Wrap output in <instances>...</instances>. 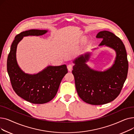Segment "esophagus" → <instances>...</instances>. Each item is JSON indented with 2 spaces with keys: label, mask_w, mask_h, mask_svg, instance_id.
Returning a JSON list of instances; mask_svg holds the SVG:
<instances>
[{
  "label": "esophagus",
  "mask_w": 134,
  "mask_h": 134,
  "mask_svg": "<svg viewBox=\"0 0 134 134\" xmlns=\"http://www.w3.org/2000/svg\"><path fill=\"white\" fill-rule=\"evenodd\" d=\"M67 68L69 71H71L73 69V66L72 65H68L67 66Z\"/></svg>",
  "instance_id": "1"
}]
</instances>
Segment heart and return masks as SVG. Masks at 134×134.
Returning a JSON list of instances; mask_svg holds the SVG:
<instances>
[{
    "label": "heart",
    "mask_w": 134,
    "mask_h": 134,
    "mask_svg": "<svg viewBox=\"0 0 134 134\" xmlns=\"http://www.w3.org/2000/svg\"><path fill=\"white\" fill-rule=\"evenodd\" d=\"M85 41V38L82 39V41Z\"/></svg>",
    "instance_id": "obj_1"
}]
</instances>
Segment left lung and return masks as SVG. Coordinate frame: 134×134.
Listing matches in <instances>:
<instances>
[{
	"instance_id": "8db88e82",
	"label": "left lung",
	"mask_w": 134,
	"mask_h": 134,
	"mask_svg": "<svg viewBox=\"0 0 134 134\" xmlns=\"http://www.w3.org/2000/svg\"><path fill=\"white\" fill-rule=\"evenodd\" d=\"M96 37L103 38L99 46H105L115 51L114 64L104 71L92 69L86 64L92 54L88 53L73 61L75 65L72 71L79 97L86 103L94 105L107 104L116 99L121 92L128 71L127 54L121 39L106 30L98 32Z\"/></svg>"
}]
</instances>
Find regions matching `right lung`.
<instances>
[{"mask_svg":"<svg viewBox=\"0 0 134 134\" xmlns=\"http://www.w3.org/2000/svg\"><path fill=\"white\" fill-rule=\"evenodd\" d=\"M48 30L31 29L16 35L11 46L7 61V70L11 85L16 94L33 104H44L56 96L62 79L68 73L66 65L48 66L36 74H27L18 65L16 59L17 45L24 37L41 36Z\"/></svg>","mask_w":134,"mask_h":134,"instance_id":"obj_1","label":"right lung"}]
</instances>
